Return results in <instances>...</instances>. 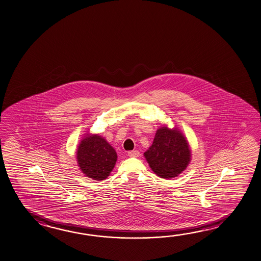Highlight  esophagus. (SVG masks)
Segmentation results:
<instances>
[{
  "instance_id": "obj_1",
  "label": "esophagus",
  "mask_w": 261,
  "mask_h": 261,
  "mask_svg": "<svg viewBox=\"0 0 261 261\" xmlns=\"http://www.w3.org/2000/svg\"><path fill=\"white\" fill-rule=\"evenodd\" d=\"M127 155H128L129 156H131V158H137V156H139L140 153H139V151L137 150L129 151L128 153H127Z\"/></svg>"
}]
</instances>
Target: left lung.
Masks as SVG:
<instances>
[{
    "mask_svg": "<svg viewBox=\"0 0 261 261\" xmlns=\"http://www.w3.org/2000/svg\"><path fill=\"white\" fill-rule=\"evenodd\" d=\"M144 155L153 172L168 179L177 177L187 169L192 160V150L179 129L162 125L156 130L153 143Z\"/></svg>",
    "mask_w": 261,
    "mask_h": 261,
    "instance_id": "left-lung-1",
    "label": "left lung"
}]
</instances>
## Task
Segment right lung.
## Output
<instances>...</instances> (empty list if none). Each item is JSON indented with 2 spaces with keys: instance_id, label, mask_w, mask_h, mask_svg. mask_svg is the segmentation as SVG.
<instances>
[{
  "instance_id": "right-lung-1",
  "label": "right lung",
  "mask_w": 261,
  "mask_h": 261,
  "mask_svg": "<svg viewBox=\"0 0 261 261\" xmlns=\"http://www.w3.org/2000/svg\"><path fill=\"white\" fill-rule=\"evenodd\" d=\"M77 163L83 173L93 180H103L115 168L117 154L106 138L87 133L79 144Z\"/></svg>"
}]
</instances>
